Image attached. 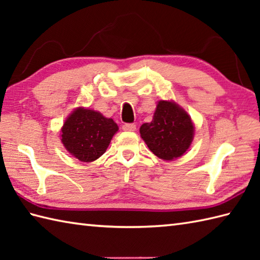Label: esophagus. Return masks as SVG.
I'll list each match as a JSON object with an SVG mask.
<instances>
[{
    "label": "esophagus",
    "mask_w": 260,
    "mask_h": 260,
    "mask_svg": "<svg viewBox=\"0 0 260 260\" xmlns=\"http://www.w3.org/2000/svg\"><path fill=\"white\" fill-rule=\"evenodd\" d=\"M124 131H128V132H133L136 129V125L135 124H124L123 127H121Z\"/></svg>",
    "instance_id": "1"
}]
</instances>
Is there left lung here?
<instances>
[{"mask_svg": "<svg viewBox=\"0 0 260 260\" xmlns=\"http://www.w3.org/2000/svg\"><path fill=\"white\" fill-rule=\"evenodd\" d=\"M141 137L153 154L172 161L189 150L194 136V125L185 110L171 101H159L151 123L140 128Z\"/></svg>", "mask_w": 260, "mask_h": 260, "instance_id": "8db88e82", "label": "left lung"}]
</instances>
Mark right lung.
Returning <instances> with one entry per match:
<instances>
[{"mask_svg": "<svg viewBox=\"0 0 260 260\" xmlns=\"http://www.w3.org/2000/svg\"><path fill=\"white\" fill-rule=\"evenodd\" d=\"M118 126L99 112L78 107L64 120L61 142L71 155L81 162H92L106 152Z\"/></svg>", "mask_w": 260, "mask_h": 260, "instance_id": "1", "label": "right lung"}]
</instances>
